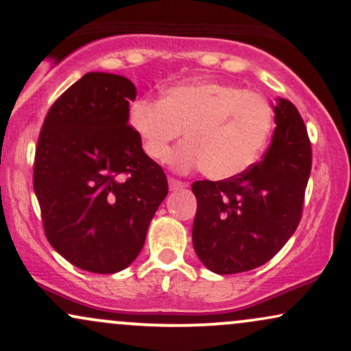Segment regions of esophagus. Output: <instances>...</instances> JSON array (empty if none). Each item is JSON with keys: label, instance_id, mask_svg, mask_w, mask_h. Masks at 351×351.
<instances>
[{"label": "esophagus", "instance_id": "obj_1", "mask_svg": "<svg viewBox=\"0 0 351 351\" xmlns=\"http://www.w3.org/2000/svg\"><path fill=\"white\" fill-rule=\"evenodd\" d=\"M168 184H170V189L171 191L183 189V188H186V186H188V183H184V181L176 180V178H168Z\"/></svg>", "mask_w": 351, "mask_h": 351}]
</instances>
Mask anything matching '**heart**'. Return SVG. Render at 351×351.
<instances>
[{
  "mask_svg": "<svg viewBox=\"0 0 351 351\" xmlns=\"http://www.w3.org/2000/svg\"><path fill=\"white\" fill-rule=\"evenodd\" d=\"M130 121L155 160H165L186 130L188 143L173 155L180 170L202 167L214 180H228L254 165L267 143L274 110L267 97L208 79L176 84L163 99L139 97Z\"/></svg>",
  "mask_w": 351,
  "mask_h": 351,
  "instance_id": "obj_1",
  "label": "heart"
}]
</instances>
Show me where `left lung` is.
I'll return each mask as SVG.
<instances>
[{
  "mask_svg": "<svg viewBox=\"0 0 351 351\" xmlns=\"http://www.w3.org/2000/svg\"><path fill=\"white\" fill-rule=\"evenodd\" d=\"M272 143L241 175L194 181V251L212 272L252 270L282 250L298 227L311 173V141L296 106L277 99Z\"/></svg>",
  "mask_w": 351,
  "mask_h": 351,
  "instance_id": "obj_1",
  "label": "left lung"
}]
</instances>
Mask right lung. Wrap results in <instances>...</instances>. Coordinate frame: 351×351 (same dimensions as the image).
I'll return each instance as SVG.
<instances>
[{"label":"right lung","mask_w":351,"mask_h":351,"mask_svg":"<svg viewBox=\"0 0 351 351\" xmlns=\"http://www.w3.org/2000/svg\"><path fill=\"white\" fill-rule=\"evenodd\" d=\"M134 99L126 77L87 73L58 97L40 130L34 191L45 237L87 272L128 267L168 194L165 171L128 123Z\"/></svg>","instance_id":"1"}]
</instances>
